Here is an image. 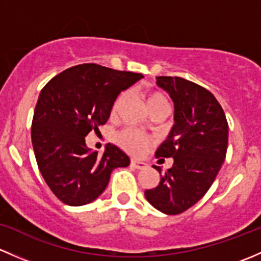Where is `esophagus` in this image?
I'll return each instance as SVG.
<instances>
[{"label": "esophagus", "instance_id": "1", "mask_svg": "<svg viewBox=\"0 0 261 261\" xmlns=\"http://www.w3.org/2000/svg\"><path fill=\"white\" fill-rule=\"evenodd\" d=\"M130 165L133 166L134 168H137V170H143V168L147 167L146 162H142V161H138V160H132Z\"/></svg>", "mask_w": 261, "mask_h": 261}]
</instances>
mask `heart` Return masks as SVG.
<instances>
[{
    "label": "heart",
    "instance_id": "heart-1",
    "mask_svg": "<svg viewBox=\"0 0 261 261\" xmlns=\"http://www.w3.org/2000/svg\"><path fill=\"white\" fill-rule=\"evenodd\" d=\"M124 94H120V95L115 99L114 104H113V112H115L120 106H122L123 101H124ZM146 103L149 112L157 108H168L167 98L161 93L148 94V95L146 96ZM117 141L123 148L127 149L128 152L133 153V154H141V153H143L147 147L150 144V142H152L148 136H144V134H141L138 133V132L132 129H125L123 130L122 133L118 134Z\"/></svg>",
    "mask_w": 261,
    "mask_h": 261
}]
</instances>
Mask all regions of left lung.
Instances as JSON below:
<instances>
[{"instance_id":"left-lung-1","label":"left lung","mask_w":261,"mask_h":261,"mask_svg":"<svg viewBox=\"0 0 261 261\" xmlns=\"http://www.w3.org/2000/svg\"><path fill=\"white\" fill-rule=\"evenodd\" d=\"M155 79L174 104V124L155 157H172L173 165L144 196L158 211L178 215L200 201L214 184L226 157L229 125L220 103L205 88L184 77ZM153 167L162 173L161 167Z\"/></svg>"}]
</instances>
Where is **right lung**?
<instances>
[{"instance_id":"obj_1","label":"right lung","mask_w":261,"mask_h":261,"mask_svg":"<svg viewBox=\"0 0 261 261\" xmlns=\"http://www.w3.org/2000/svg\"><path fill=\"white\" fill-rule=\"evenodd\" d=\"M142 77L82 64L56 75L41 90L32 119V147L45 182L64 203L93 202L107 189L113 170L129 166V157L119 147L108 143L98 155L88 148L85 137L99 132L117 96Z\"/></svg>"}]
</instances>
